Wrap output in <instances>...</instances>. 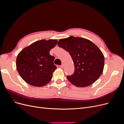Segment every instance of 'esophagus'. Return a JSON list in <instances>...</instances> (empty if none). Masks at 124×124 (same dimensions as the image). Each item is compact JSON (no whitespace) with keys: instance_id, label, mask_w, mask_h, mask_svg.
<instances>
[{"instance_id":"1","label":"esophagus","mask_w":124,"mask_h":124,"mask_svg":"<svg viewBox=\"0 0 124 124\" xmlns=\"http://www.w3.org/2000/svg\"><path fill=\"white\" fill-rule=\"evenodd\" d=\"M64 63H62V65L60 66V67H61V68H64Z\"/></svg>"}]
</instances>
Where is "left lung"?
<instances>
[{
	"label": "left lung",
	"instance_id": "1",
	"mask_svg": "<svg viewBox=\"0 0 124 124\" xmlns=\"http://www.w3.org/2000/svg\"><path fill=\"white\" fill-rule=\"evenodd\" d=\"M58 46L69 52L74 65L73 74L67 76L78 87H85L96 82L101 75L104 57L98 47L90 40L70 36L59 40Z\"/></svg>",
	"mask_w": 124,
	"mask_h": 124
}]
</instances>
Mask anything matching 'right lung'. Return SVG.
Returning a JSON list of instances; mask_svg holds the SVG:
<instances>
[{
    "label": "right lung",
    "mask_w": 124,
    "mask_h": 124,
    "mask_svg": "<svg viewBox=\"0 0 124 124\" xmlns=\"http://www.w3.org/2000/svg\"><path fill=\"white\" fill-rule=\"evenodd\" d=\"M57 39L36 41L25 47L17 56L16 67L21 77L30 85L42 87L49 83L57 69L55 57L50 51L57 45Z\"/></svg>",
    "instance_id": "1"
}]
</instances>
